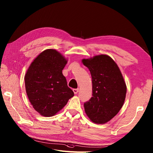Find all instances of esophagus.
<instances>
[{
    "mask_svg": "<svg viewBox=\"0 0 153 153\" xmlns=\"http://www.w3.org/2000/svg\"><path fill=\"white\" fill-rule=\"evenodd\" d=\"M79 88H77V89H73V92H74V94H76L78 92H79Z\"/></svg>",
    "mask_w": 153,
    "mask_h": 153,
    "instance_id": "obj_1",
    "label": "esophagus"
}]
</instances>
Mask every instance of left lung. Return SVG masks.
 <instances>
[{"mask_svg": "<svg viewBox=\"0 0 153 153\" xmlns=\"http://www.w3.org/2000/svg\"><path fill=\"white\" fill-rule=\"evenodd\" d=\"M91 73L92 97L84 102L85 112L95 123L105 124L117 114L123 105L126 85L121 71L106 54L83 59Z\"/></svg>", "mask_w": 153, "mask_h": 153, "instance_id": "1", "label": "left lung"}]
</instances>
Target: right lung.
<instances>
[{"label":"right lung","instance_id":"add662e5","mask_svg":"<svg viewBox=\"0 0 153 153\" xmlns=\"http://www.w3.org/2000/svg\"><path fill=\"white\" fill-rule=\"evenodd\" d=\"M67 63L59 52L47 49L33 59L25 74V89L30 102L45 117L53 116L74 96L62 74Z\"/></svg>","mask_w":153,"mask_h":153}]
</instances>
